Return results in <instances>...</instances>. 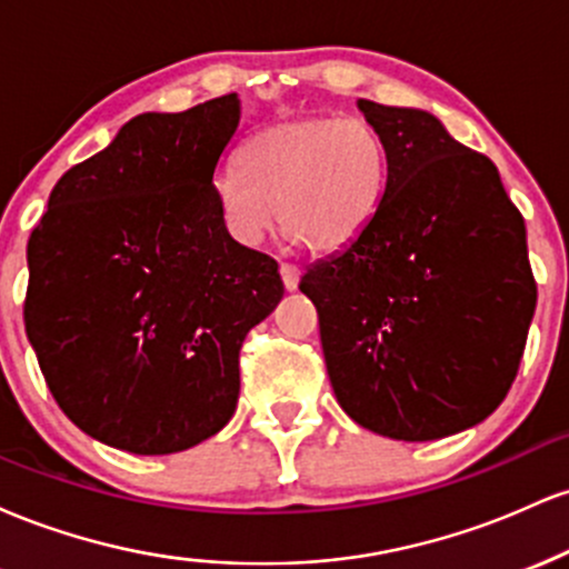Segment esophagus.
Returning <instances> with one entry per match:
<instances>
[{
  "instance_id": "obj_1",
  "label": "esophagus",
  "mask_w": 569,
  "mask_h": 569,
  "mask_svg": "<svg viewBox=\"0 0 569 569\" xmlns=\"http://www.w3.org/2000/svg\"><path fill=\"white\" fill-rule=\"evenodd\" d=\"M299 276H302V270H299L297 264H291V262L280 264V278H283V286L289 291H293L299 286Z\"/></svg>"
}]
</instances>
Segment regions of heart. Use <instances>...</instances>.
<instances>
[{
    "label": "heart",
    "mask_w": 569,
    "mask_h": 569,
    "mask_svg": "<svg viewBox=\"0 0 569 569\" xmlns=\"http://www.w3.org/2000/svg\"><path fill=\"white\" fill-rule=\"evenodd\" d=\"M388 181V152L358 117L305 114L259 130L243 171L217 179L221 221L240 243H259L276 221L310 251H335L367 227Z\"/></svg>",
    "instance_id": "heart-1"
}]
</instances>
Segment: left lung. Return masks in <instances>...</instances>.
I'll return each mask as SVG.
<instances>
[{
    "instance_id": "obj_1",
    "label": "left lung",
    "mask_w": 569,
    "mask_h": 569,
    "mask_svg": "<svg viewBox=\"0 0 569 569\" xmlns=\"http://www.w3.org/2000/svg\"><path fill=\"white\" fill-rule=\"evenodd\" d=\"M358 109L388 152L385 192L299 289L339 407L388 439H443L492 415L519 371L538 302L525 219L495 162L433 114Z\"/></svg>"
}]
</instances>
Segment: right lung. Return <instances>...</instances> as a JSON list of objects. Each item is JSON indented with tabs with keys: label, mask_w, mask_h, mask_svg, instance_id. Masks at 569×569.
I'll use <instances>...</instances> for the list:
<instances>
[{
	"label": "right lung",
	"mask_w": 569,
	"mask_h": 569,
	"mask_svg": "<svg viewBox=\"0 0 569 569\" xmlns=\"http://www.w3.org/2000/svg\"><path fill=\"white\" fill-rule=\"evenodd\" d=\"M238 122L234 93L133 117L58 179L31 230L26 335L63 415L114 449L219 433L243 339L283 299L276 259L232 240L217 206Z\"/></svg>",
	"instance_id": "right-lung-1"
}]
</instances>
